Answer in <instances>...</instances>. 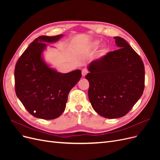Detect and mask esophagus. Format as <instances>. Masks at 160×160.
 I'll return each mask as SVG.
<instances>
[{"label": "esophagus", "instance_id": "1", "mask_svg": "<svg viewBox=\"0 0 160 160\" xmlns=\"http://www.w3.org/2000/svg\"><path fill=\"white\" fill-rule=\"evenodd\" d=\"M88 73V71L86 69H82V76L83 77H85L87 74Z\"/></svg>", "mask_w": 160, "mask_h": 160}]
</instances>
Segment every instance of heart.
I'll return each instance as SVG.
<instances>
[{"mask_svg":"<svg viewBox=\"0 0 160 160\" xmlns=\"http://www.w3.org/2000/svg\"><path fill=\"white\" fill-rule=\"evenodd\" d=\"M98 45H99V42L95 41V42H93V43H92L91 47H97L98 46ZM105 52H106V51H105V49H102L101 50H100L99 53V56H103V55L105 54Z\"/></svg>","mask_w":160,"mask_h":160,"instance_id":"heart-1","label":"heart"}]
</instances>
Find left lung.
<instances>
[{"label": "left lung", "mask_w": 160, "mask_h": 160, "mask_svg": "<svg viewBox=\"0 0 160 160\" xmlns=\"http://www.w3.org/2000/svg\"><path fill=\"white\" fill-rule=\"evenodd\" d=\"M113 38L119 49L92 61L85 76L92 107L109 119L126 115L141 98L145 87L141 57L123 38Z\"/></svg>", "instance_id": "obj_1"}]
</instances>
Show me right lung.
Instances as JSON below:
<instances>
[{
  "label": "right lung",
  "mask_w": 160,
  "mask_h": 160,
  "mask_svg": "<svg viewBox=\"0 0 160 160\" xmlns=\"http://www.w3.org/2000/svg\"><path fill=\"white\" fill-rule=\"evenodd\" d=\"M62 36L42 35L35 38L18 59L14 69V89L28 112L43 119H55L62 113L71 89L81 77L75 70L61 73L48 67L41 57L46 43Z\"/></svg>",
  "instance_id": "add662e5"
}]
</instances>
